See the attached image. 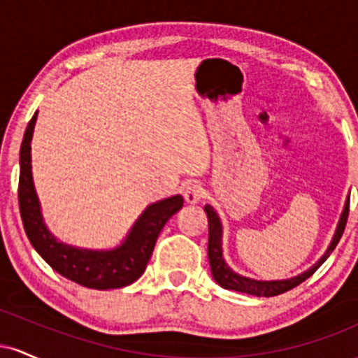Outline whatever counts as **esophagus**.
Listing matches in <instances>:
<instances>
[{
	"instance_id": "esophagus-1",
	"label": "esophagus",
	"mask_w": 358,
	"mask_h": 358,
	"mask_svg": "<svg viewBox=\"0 0 358 358\" xmlns=\"http://www.w3.org/2000/svg\"><path fill=\"white\" fill-rule=\"evenodd\" d=\"M183 196H185V200H187V203H196V202H200V200H202V196H203V188H202V185H199V183H188L187 187H185Z\"/></svg>"
}]
</instances>
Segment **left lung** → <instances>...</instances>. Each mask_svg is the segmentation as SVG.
I'll use <instances>...</instances> for the list:
<instances>
[{"label": "left lung", "instance_id": "left-lung-1", "mask_svg": "<svg viewBox=\"0 0 358 358\" xmlns=\"http://www.w3.org/2000/svg\"><path fill=\"white\" fill-rule=\"evenodd\" d=\"M348 205H350V195L347 196V202H345L343 212H342V215H340V220H338V225H336L334 239H331L330 245H328L327 252L323 254L322 259H320L316 264L311 266L310 269L305 271V273L298 274V276L289 278V279H276V281H257V279L241 276V274L234 273V271L229 268L227 262H225V259H224V254H222L220 219L210 205H205L203 210L208 217V262H210L213 279H215V281L219 282L224 289H234V291H239V293L252 294V296H266V298L278 296V294L293 289V287L301 285L303 281H306V279L310 278L311 274H313L324 261H327L328 256L334 252V249L336 248V244H338V241L342 239L345 225H347Z\"/></svg>", "mask_w": 358, "mask_h": 358}]
</instances>
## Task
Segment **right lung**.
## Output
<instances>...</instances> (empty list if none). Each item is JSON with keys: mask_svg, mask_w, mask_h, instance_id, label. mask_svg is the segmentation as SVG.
Here are the masks:
<instances>
[{"mask_svg": "<svg viewBox=\"0 0 358 358\" xmlns=\"http://www.w3.org/2000/svg\"><path fill=\"white\" fill-rule=\"evenodd\" d=\"M36 113L28 122L20 148V183L18 202L23 227L36 252L50 264L52 269L77 285L92 289H116L124 287L145 273L153 254L156 239L171 215L183 207V196L148 205L134 222L126 239L114 249H80L57 241L45 225L38 196L31 176V136H34Z\"/></svg>", "mask_w": 358, "mask_h": 358, "instance_id": "add662e5", "label": "right lung"}]
</instances>
